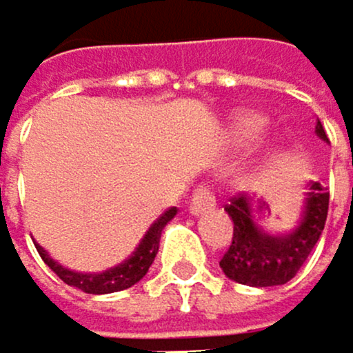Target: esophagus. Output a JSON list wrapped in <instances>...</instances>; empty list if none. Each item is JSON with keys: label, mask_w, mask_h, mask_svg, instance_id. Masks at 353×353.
Instances as JSON below:
<instances>
[{"label": "esophagus", "mask_w": 353, "mask_h": 353, "mask_svg": "<svg viewBox=\"0 0 353 353\" xmlns=\"http://www.w3.org/2000/svg\"><path fill=\"white\" fill-rule=\"evenodd\" d=\"M216 205V199H214V192H212L205 184H199L194 188L192 197H190V214H203V212L212 210Z\"/></svg>", "instance_id": "esophagus-1"}]
</instances>
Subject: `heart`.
Wrapping results in <instances>:
<instances>
[{"label":"heart","instance_id":"heart-1","mask_svg":"<svg viewBox=\"0 0 353 353\" xmlns=\"http://www.w3.org/2000/svg\"><path fill=\"white\" fill-rule=\"evenodd\" d=\"M261 128H263V119L261 117H255V115L240 117L238 122H236V132L240 137H255Z\"/></svg>","mask_w":353,"mask_h":353}]
</instances>
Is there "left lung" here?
Returning a JSON list of instances; mask_svg holds the SVG:
<instances>
[{
	"label": "left lung",
	"instance_id": "left-lung-1",
	"mask_svg": "<svg viewBox=\"0 0 353 353\" xmlns=\"http://www.w3.org/2000/svg\"><path fill=\"white\" fill-rule=\"evenodd\" d=\"M315 132L319 139L328 141L319 119ZM328 190L319 182H311L296 229L290 234L272 236L255 223L253 199L246 194L234 197L225 205V212L234 221V238L221 259L223 272L231 281L250 287H272L292 281L321 236L328 216Z\"/></svg>",
	"mask_w": 353,
	"mask_h": 353
}]
</instances>
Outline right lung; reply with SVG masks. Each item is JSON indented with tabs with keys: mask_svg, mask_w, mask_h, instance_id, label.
<instances>
[{
	"mask_svg": "<svg viewBox=\"0 0 353 353\" xmlns=\"http://www.w3.org/2000/svg\"><path fill=\"white\" fill-rule=\"evenodd\" d=\"M178 214V210L175 208H169L165 214H161V219H156L152 223V227L148 229V234L141 238L139 246L132 250V255L128 259H124L122 263H117L115 268H109L105 272H98V274H83V272H72L68 268L59 265L55 259L49 257V253L36 244L38 253L42 257V261L51 268V270L66 283V285H72V287H79L81 292L85 294H113V292H122V290H128L134 283L141 281L150 265L154 263V257L159 253V242H161V234L165 225Z\"/></svg>",
	"mask_w": 353,
	"mask_h": 353,
	"instance_id": "add662e5",
	"label": "right lung"
}]
</instances>
